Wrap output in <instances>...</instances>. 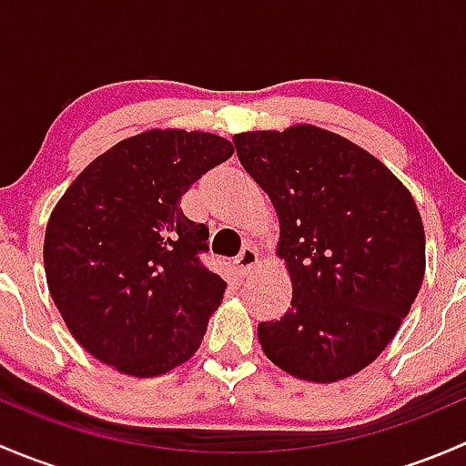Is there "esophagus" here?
Here are the masks:
<instances>
[{
    "mask_svg": "<svg viewBox=\"0 0 466 466\" xmlns=\"http://www.w3.org/2000/svg\"><path fill=\"white\" fill-rule=\"evenodd\" d=\"M257 263H259V255H257V250L255 248L246 246L241 252H238L237 259H234V270H237L238 277H246L250 275V270L257 266Z\"/></svg>",
    "mask_w": 466,
    "mask_h": 466,
    "instance_id": "34e87169",
    "label": "esophagus"
}]
</instances>
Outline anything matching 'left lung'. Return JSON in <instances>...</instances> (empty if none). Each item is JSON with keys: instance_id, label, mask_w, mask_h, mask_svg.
Masks as SVG:
<instances>
[{"instance_id": "1", "label": "left lung", "mask_w": 466, "mask_h": 466, "mask_svg": "<svg viewBox=\"0 0 466 466\" xmlns=\"http://www.w3.org/2000/svg\"><path fill=\"white\" fill-rule=\"evenodd\" d=\"M238 162L279 216L293 281L281 320L257 327L277 368L333 383L368 368L410 311L426 268L410 191L374 155L318 126L234 135Z\"/></svg>"}]
</instances>
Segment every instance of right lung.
<instances>
[{
	"label": "right lung",
	"instance_id": "add662e5",
	"mask_svg": "<svg viewBox=\"0 0 466 466\" xmlns=\"http://www.w3.org/2000/svg\"><path fill=\"white\" fill-rule=\"evenodd\" d=\"M232 153L218 135L146 130L98 155L54 207L46 284L94 359L146 379L196 354L225 281L200 261L209 229L180 200Z\"/></svg>",
	"mask_w": 466,
	"mask_h": 466
}]
</instances>
